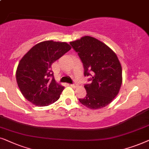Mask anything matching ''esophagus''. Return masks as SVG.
<instances>
[{"mask_svg": "<svg viewBox=\"0 0 149 149\" xmlns=\"http://www.w3.org/2000/svg\"><path fill=\"white\" fill-rule=\"evenodd\" d=\"M70 86L72 87V88H76V87L78 86V84H70Z\"/></svg>", "mask_w": 149, "mask_h": 149, "instance_id": "esophagus-1", "label": "esophagus"}]
</instances>
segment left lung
Masks as SVG:
<instances>
[{"label": "left lung", "instance_id": "obj_1", "mask_svg": "<svg viewBox=\"0 0 149 149\" xmlns=\"http://www.w3.org/2000/svg\"><path fill=\"white\" fill-rule=\"evenodd\" d=\"M70 45L82 61L84 76H91V84L84 85L86 97L79 99L80 102L94 110L108 106L122 84V67L117 56L108 45L90 36L71 41Z\"/></svg>", "mask_w": 149, "mask_h": 149}]
</instances>
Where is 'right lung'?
I'll use <instances>...</instances> for the list:
<instances>
[{"instance_id":"obj_1","label":"right lung","mask_w":149,"mask_h":149,"mask_svg":"<svg viewBox=\"0 0 149 149\" xmlns=\"http://www.w3.org/2000/svg\"><path fill=\"white\" fill-rule=\"evenodd\" d=\"M66 42L45 41L33 46L19 61L16 80L22 94L37 106H47L60 97L64 87L56 82L52 63L71 49Z\"/></svg>"}]
</instances>
